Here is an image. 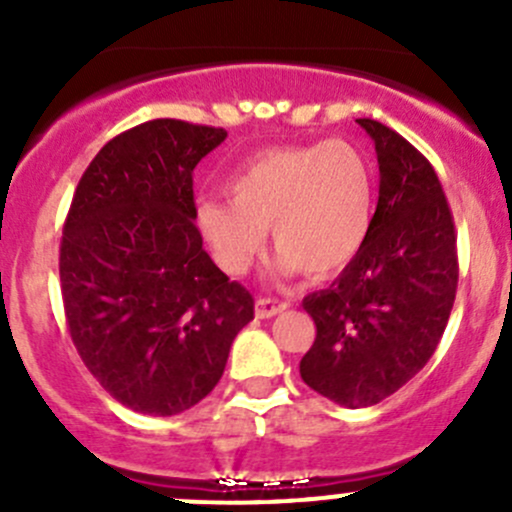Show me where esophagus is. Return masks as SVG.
I'll use <instances>...</instances> for the list:
<instances>
[{
	"label": "esophagus",
	"mask_w": 512,
	"mask_h": 512,
	"mask_svg": "<svg viewBox=\"0 0 512 512\" xmlns=\"http://www.w3.org/2000/svg\"><path fill=\"white\" fill-rule=\"evenodd\" d=\"M287 309V302H282V299H272V297H260L255 302V314L257 319H270L275 317V314L285 312Z\"/></svg>",
	"instance_id": "esophagus-1"
}]
</instances>
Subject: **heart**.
<instances>
[{
    "mask_svg": "<svg viewBox=\"0 0 512 512\" xmlns=\"http://www.w3.org/2000/svg\"><path fill=\"white\" fill-rule=\"evenodd\" d=\"M225 190L230 200H198L193 218L230 275L250 270L267 227L282 270L332 275L359 255L374 220L369 160L344 138L257 153L227 178Z\"/></svg>",
    "mask_w": 512,
    "mask_h": 512,
    "instance_id": "obj_1",
    "label": "heart"
}]
</instances>
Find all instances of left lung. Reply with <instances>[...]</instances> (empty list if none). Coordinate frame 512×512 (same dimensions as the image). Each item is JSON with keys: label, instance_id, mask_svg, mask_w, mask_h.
<instances>
[{"label": "left lung", "instance_id": "1", "mask_svg": "<svg viewBox=\"0 0 512 512\" xmlns=\"http://www.w3.org/2000/svg\"><path fill=\"white\" fill-rule=\"evenodd\" d=\"M379 160V203L359 255L304 297L317 339L304 384L347 409L374 406L426 366L458 287L456 230L441 180L406 138L359 118Z\"/></svg>", "mask_w": 512, "mask_h": 512}]
</instances>
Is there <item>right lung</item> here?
<instances>
[{
	"instance_id": "1",
	"label": "right lung",
	"mask_w": 512,
	"mask_h": 512,
	"mask_svg": "<svg viewBox=\"0 0 512 512\" xmlns=\"http://www.w3.org/2000/svg\"><path fill=\"white\" fill-rule=\"evenodd\" d=\"M223 128L156 118L108 141L71 200L61 297L74 347L126 409L175 416L223 376L255 299L203 250L193 170Z\"/></svg>"
}]
</instances>
